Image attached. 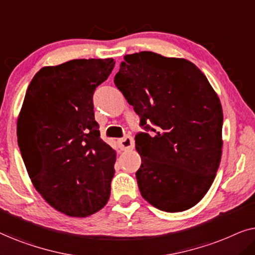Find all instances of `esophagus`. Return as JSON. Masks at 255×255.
<instances>
[{"mask_svg": "<svg viewBox=\"0 0 255 255\" xmlns=\"http://www.w3.org/2000/svg\"><path fill=\"white\" fill-rule=\"evenodd\" d=\"M120 147L121 149H131L134 147V140L131 135H125L120 139Z\"/></svg>", "mask_w": 255, "mask_h": 255, "instance_id": "1", "label": "esophagus"}]
</instances>
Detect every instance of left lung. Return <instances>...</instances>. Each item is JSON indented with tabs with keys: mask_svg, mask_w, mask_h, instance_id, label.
Listing matches in <instances>:
<instances>
[{
	"mask_svg": "<svg viewBox=\"0 0 255 255\" xmlns=\"http://www.w3.org/2000/svg\"><path fill=\"white\" fill-rule=\"evenodd\" d=\"M114 82L152 131L134 138L141 196L166 212L193 208L210 189L222 158L217 94L193 62L148 51L125 55Z\"/></svg>",
	"mask_w": 255,
	"mask_h": 255,
	"instance_id": "left-lung-1",
	"label": "left lung"
}]
</instances>
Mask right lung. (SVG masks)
Instances as JSON below:
<instances>
[{"mask_svg":"<svg viewBox=\"0 0 255 255\" xmlns=\"http://www.w3.org/2000/svg\"><path fill=\"white\" fill-rule=\"evenodd\" d=\"M114 59L43 67L27 87L17 138L34 188L55 210L87 217L110 197L116 152L100 137L93 95Z\"/></svg>","mask_w":255,"mask_h":255,"instance_id":"right-lung-1","label":"right lung"}]
</instances>
